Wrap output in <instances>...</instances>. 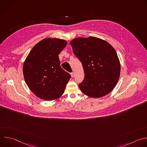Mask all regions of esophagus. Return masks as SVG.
Listing matches in <instances>:
<instances>
[{"label": "esophagus", "instance_id": "obj_1", "mask_svg": "<svg viewBox=\"0 0 147 147\" xmlns=\"http://www.w3.org/2000/svg\"><path fill=\"white\" fill-rule=\"evenodd\" d=\"M70 75H71V77L73 78V77H74V72L71 73H70Z\"/></svg>", "mask_w": 147, "mask_h": 147}]
</instances>
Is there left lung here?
I'll list each match as a JSON object with an SVG mask.
<instances>
[{
  "label": "left lung",
  "mask_w": 147,
  "mask_h": 147,
  "mask_svg": "<svg viewBox=\"0 0 147 147\" xmlns=\"http://www.w3.org/2000/svg\"><path fill=\"white\" fill-rule=\"evenodd\" d=\"M70 44L85 73L79 84L82 92L96 98L109 94L120 74V63L114 48L107 41L95 36L74 38Z\"/></svg>",
  "instance_id": "1"
}]
</instances>
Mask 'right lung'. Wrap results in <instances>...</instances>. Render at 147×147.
Listing matches in <instances>:
<instances>
[{
    "label": "right lung",
    "instance_id": "obj_1",
    "mask_svg": "<svg viewBox=\"0 0 147 147\" xmlns=\"http://www.w3.org/2000/svg\"><path fill=\"white\" fill-rule=\"evenodd\" d=\"M67 44L63 39L45 38L32 48L24 62V80L41 99L56 100L65 92L71 76L61 67L59 54Z\"/></svg>",
    "mask_w": 147,
    "mask_h": 147
}]
</instances>
